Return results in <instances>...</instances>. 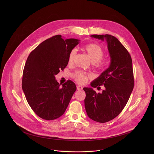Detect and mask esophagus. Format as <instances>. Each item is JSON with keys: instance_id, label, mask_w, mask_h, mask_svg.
I'll return each mask as SVG.
<instances>
[{"instance_id": "34e87169", "label": "esophagus", "mask_w": 154, "mask_h": 154, "mask_svg": "<svg viewBox=\"0 0 154 154\" xmlns=\"http://www.w3.org/2000/svg\"><path fill=\"white\" fill-rule=\"evenodd\" d=\"M83 89V88H82V86H77V90H82Z\"/></svg>"}]
</instances>
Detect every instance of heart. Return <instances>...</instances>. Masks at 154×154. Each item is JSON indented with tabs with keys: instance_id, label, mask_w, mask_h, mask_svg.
I'll return each instance as SVG.
<instances>
[{
	"instance_id": "obj_1",
	"label": "heart",
	"mask_w": 154,
	"mask_h": 154,
	"mask_svg": "<svg viewBox=\"0 0 154 154\" xmlns=\"http://www.w3.org/2000/svg\"><path fill=\"white\" fill-rule=\"evenodd\" d=\"M84 50L90 57L92 63L98 69H104L106 66V63L105 61H101V58L104 55V51L98 44L90 43L86 45L84 47ZM77 55V51L75 49L71 50L68 56V63L69 64H73ZM75 80L80 84L86 83L90 76L85 72L82 71H77L74 75Z\"/></svg>"
}]
</instances>
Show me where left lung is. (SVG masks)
<instances>
[{"instance_id":"1","label":"left lung","mask_w":154,"mask_h":154,"mask_svg":"<svg viewBox=\"0 0 154 154\" xmlns=\"http://www.w3.org/2000/svg\"><path fill=\"white\" fill-rule=\"evenodd\" d=\"M102 41L106 40L110 57V64L91 83L93 88L104 90L97 93L92 88H83L86 93L85 107L92 120L104 123L115 118L127 104L134 87V71L131 56L125 47L110 35H93Z\"/></svg>"}]
</instances>
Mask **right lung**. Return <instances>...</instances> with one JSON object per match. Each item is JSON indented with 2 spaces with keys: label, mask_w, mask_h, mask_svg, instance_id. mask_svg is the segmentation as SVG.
I'll use <instances>...</instances> for the list:
<instances>
[{
  "label": "right lung",
  "mask_w": 154,
  "mask_h": 154,
  "mask_svg": "<svg viewBox=\"0 0 154 154\" xmlns=\"http://www.w3.org/2000/svg\"><path fill=\"white\" fill-rule=\"evenodd\" d=\"M79 41L55 35L42 42L27 58L22 88L33 111L43 119L62 116L76 91L72 81L68 80L60 87L55 76L66 67L69 54Z\"/></svg>",
  "instance_id": "obj_1"
}]
</instances>
